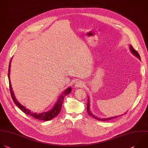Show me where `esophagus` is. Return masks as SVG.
<instances>
[{"instance_id": "34e87169", "label": "esophagus", "mask_w": 148, "mask_h": 148, "mask_svg": "<svg viewBox=\"0 0 148 148\" xmlns=\"http://www.w3.org/2000/svg\"><path fill=\"white\" fill-rule=\"evenodd\" d=\"M84 85V84L82 82V81H77L75 83V86L77 88L83 87Z\"/></svg>"}]
</instances>
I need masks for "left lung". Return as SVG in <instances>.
Masks as SVG:
<instances>
[{
	"label": "left lung",
	"instance_id": "obj_1",
	"mask_svg": "<svg viewBox=\"0 0 148 148\" xmlns=\"http://www.w3.org/2000/svg\"><path fill=\"white\" fill-rule=\"evenodd\" d=\"M129 47H130V51L132 53V54L133 55H134L135 56H136V58H138L140 60V56L139 55V53L135 50V49L133 48L132 46L131 45H130L129 46ZM90 102H89V97L88 96V103H87V108H86V110H87V112L88 113V114L91 116L92 117H93V119H96V120H99V121H107V120H111V119H115V118H117V117H119L120 116H122V115H120V116H114V117H110V118H108V119H102V118H100V117H97L96 116L94 115L90 110ZM125 114V113H124Z\"/></svg>",
	"mask_w": 148,
	"mask_h": 148
}]
</instances>
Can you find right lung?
I'll return each instance as SVG.
<instances>
[{"label":"right lung","mask_w":148,"mask_h":148,"mask_svg":"<svg viewBox=\"0 0 148 148\" xmlns=\"http://www.w3.org/2000/svg\"><path fill=\"white\" fill-rule=\"evenodd\" d=\"M11 62L12 60H10V63H9V71H8V78H9V88H10V93H11V96L12 99L13 100L14 103L24 112L26 114H28L31 116H32L33 117H34L35 119H36L38 120H43V121H49L53 119H54L55 117H56L59 113L61 111L62 109V104L64 101V97L69 94L71 91V88L70 86L68 88H67L66 89H65L63 92L59 96L58 99L57 100V102L54 105V106H53V108H52V109H51L50 110H49L47 112H44L40 113H34L32 112H31V110H29V109L25 108L24 106H23L22 105H21L18 101L17 100V99L15 97L14 92L13 90V88L12 87V84H11V82H10V64H11Z\"/></svg>","instance_id":"right-lung-1"}]
</instances>
